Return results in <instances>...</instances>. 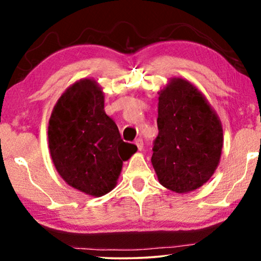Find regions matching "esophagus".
I'll use <instances>...</instances> for the list:
<instances>
[{"label":"esophagus","mask_w":261,"mask_h":261,"mask_svg":"<svg viewBox=\"0 0 261 261\" xmlns=\"http://www.w3.org/2000/svg\"><path fill=\"white\" fill-rule=\"evenodd\" d=\"M135 145H137V147H138L139 151H141L142 147H144V141H142V139L138 138L137 140H135Z\"/></svg>","instance_id":"1"}]
</instances>
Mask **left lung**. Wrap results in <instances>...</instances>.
Returning <instances> with one entry per match:
<instances>
[{
    "label": "left lung",
    "mask_w": 261,
    "mask_h": 261,
    "mask_svg": "<svg viewBox=\"0 0 261 261\" xmlns=\"http://www.w3.org/2000/svg\"><path fill=\"white\" fill-rule=\"evenodd\" d=\"M159 94L152 165L163 187L178 194L196 190L219 165L222 124L190 82L173 78Z\"/></svg>",
    "instance_id": "obj_1"
}]
</instances>
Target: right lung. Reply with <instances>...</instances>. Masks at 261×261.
I'll return each mask as SVG.
<instances>
[{
  "label": "right lung",
  "instance_id": "1",
  "mask_svg": "<svg viewBox=\"0 0 261 261\" xmlns=\"http://www.w3.org/2000/svg\"><path fill=\"white\" fill-rule=\"evenodd\" d=\"M48 147L63 179L95 197L115 188L123 162L137 151L134 144L121 139L105 112L101 88L88 78L71 85L53 108Z\"/></svg>",
  "mask_w": 261,
  "mask_h": 261
}]
</instances>
